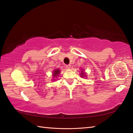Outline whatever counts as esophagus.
<instances>
[{
  "instance_id": "34e87169",
  "label": "esophagus",
  "mask_w": 133,
  "mask_h": 133,
  "mask_svg": "<svg viewBox=\"0 0 133 133\" xmlns=\"http://www.w3.org/2000/svg\"><path fill=\"white\" fill-rule=\"evenodd\" d=\"M66 67L67 69H70V68H71V66H70V64L66 65Z\"/></svg>"
}]
</instances>
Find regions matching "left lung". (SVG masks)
Listing matches in <instances>:
<instances>
[{
	"instance_id": "obj_1",
	"label": "left lung",
	"mask_w": 133,
	"mask_h": 133,
	"mask_svg": "<svg viewBox=\"0 0 133 133\" xmlns=\"http://www.w3.org/2000/svg\"><path fill=\"white\" fill-rule=\"evenodd\" d=\"M80 75H81V77H86L85 72H84V71H83V70L81 71V73H80Z\"/></svg>"
}]
</instances>
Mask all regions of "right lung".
<instances>
[{
    "mask_svg": "<svg viewBox=\"0 0 133 133\" xmlns=\"http://www.w3.org/2000/svg\"><path fill=\"white\" fill-rule=\"evenodd\" d=\"M60 73V71L59 69L54 70V72H53V77H54V78H56V77L59 76Z\"/></svg>",
    "mask_w": 133,
    "mask_h": 133,
    "instance_id": "obj_1",
    "label": "right lung"
}]
</instances>
